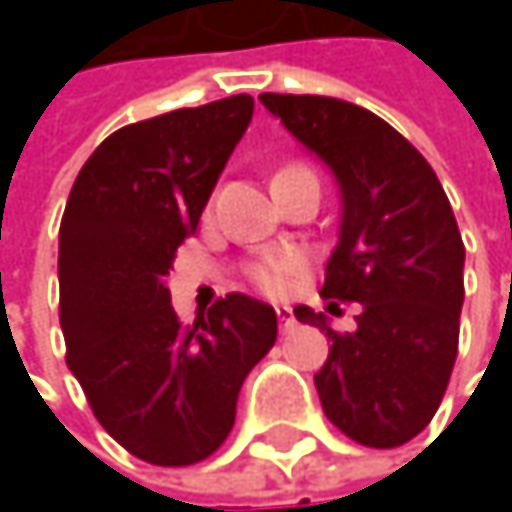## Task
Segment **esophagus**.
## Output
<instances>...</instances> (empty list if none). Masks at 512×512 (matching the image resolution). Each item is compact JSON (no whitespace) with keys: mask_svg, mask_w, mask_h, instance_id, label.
I'll use <instances>...</instances> for the list:
<instances>
[{"mask_svg":"<svg viewBox=\"0 0 512 512\" xmlns=\"http://www.w3.org/2000/svg\"><path fill=\"white\" fill-rule=\"evenodd\" d=\"M275 314H278V326H281V332H290V329L296 326V317H293V311H290V308H275Z\"/></svg>","mask_w":512,"mask_h":512,"instance_id":"esophagus-1","label":"esophagus"}]
</instances>
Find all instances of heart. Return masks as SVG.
<instances>
[{"label":"heart","instance_id":"obj_1","mask_svg":"<svg viewBox=\"0 0 512 512\" xmlns=\"http://www.w3.org/2000/svg\"><path fill=\"white\" fill-rule=\"evenodd\" d=\"M302 257L299 255H269L263 257V260H257L255 266H252V281H255L257 287L263 290V293H269V296H284L287 290H290V284L299 278V272H302Z\"/></svg>","mask_w":512,"mask_h":512}]
</instances>
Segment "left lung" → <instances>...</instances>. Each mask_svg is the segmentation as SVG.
<instances>
[{
	"mask_svg": "<svg viewBox=\"0 0 512 512\" xmlns=\"http://www.w3.org/2000/svg\"><path fill=\"white\" fill-rule=\"evenodd\" d=\"M260 103L341 189L320 296L332 314L338 302H358L356 332L293 308L332 341L314 376L323 412L358 445H406L433 421L457 361L465 246L451 201L430 162L356 103L317 94H260Z\"/></svg>",
	"mask_w": 512,
	"mask_h": 512,
	"instance_id": "8db88e82",
	"label": "left lung"
}]
</instances>
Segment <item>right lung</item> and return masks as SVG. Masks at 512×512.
Wrapping results in <instances>:
<instances>
[{"label":"right lung","mask_w":512,"mask_h":512,"mask_svg":"<svg viewBox=\"0 0 512 512\" xmlns=\"http://www.w3.org/2000/svg\"><path fill=\"white\" fill-rule=\"evenodd\" d=\"M234 94L112 133L76 174L58 231L67 367L103 430L154 465L207 460L228 439L243 379L278 335L266 302L228 293L180 326L168 269L252 124Z\"/></svg>","instance_id":"1"}]
</instances>
